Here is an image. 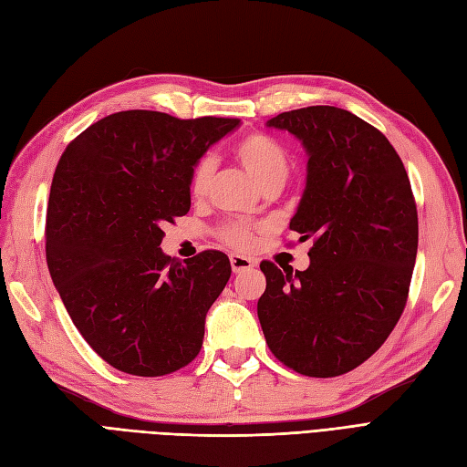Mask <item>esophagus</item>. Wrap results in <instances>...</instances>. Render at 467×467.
Here are the masks:
<instances>
[{"label":"esophagus","instance_id":"34e87169","mask_svg":"<svg viewBox=\"0 0 467 467\" xmlns=\"http://www.w3.org/2000/svg\"><path fill=\"white\" fill-rule=\"evenodd\" d=\"M230 263H232V271L237 275V273H244V271H249L251 266H255V263H253V259L249 257H244V255H232L230 257Z\"/></svg>","mask_w":467,"mask_h":467}]
</instances>
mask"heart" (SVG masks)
<instances>
[{
    "label": "heart",
    "instance_id": "heart-1",
    "mask_svg": "<svg viewBox=\"0 0 467 467\" xmlns=\"http://www.w3.org/2000/svg\"><path fill=\"white\" fill-rule=\"evenodd\" d=\"M234 153L237 161L244 165L245 171L259 187L271 185V182H285L288 175L286 151L273 138L263 134L245 136L244 140H239L237 146L234 148ZM214 167L216 163L212 155H202V158L196 161L191 171L192 196L206 194L212 173H214ZM222 237L235 249H249L253 245V225L245 222L228 223L222 230Z\"/></svg>",
    "mask_w": 467,
    "mask_h": 467
}]
</instances>
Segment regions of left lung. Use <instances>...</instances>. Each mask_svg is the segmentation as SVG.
<instances>
[{"mask_svg": "<svg viewBox=\"0 0 467 467\" xmlns=\"http://www.w3.org/2000/svg\"><path fill=\"white\" fill-rule=\"evenodd\" d=\"M268 129L298 138L306 189L290 230L314 237L306 271L263 261L257 316L273 355L312 378L350 372L401 317L417 259V206L388 138L345 109L280 112Z\"/></svg>", "mask_w": 467, "mask_h": 467, "instance_id": "1", "label": "left lung"}]
</instances>
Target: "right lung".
Returning a JSON list of instances; mask_svg holds the SVG:
<instances>
[{"label":"right lung","mask_w":467,"mask_h":467,"mask_svg":"<svg viewBox=\"0 0 467 467\" xmlns=\"http://www.w3.org/2000/svg\"><path fill=\"white\" fill-rule=\"evenodd\" d=\"M239 124L122 110L62 153L47 214L48 271L78 331L120 372L165 376L201 352L232 265L220 251L171 259L161 228L187 214L192 167Z\"/></svg>","instance_id":"obj_1"}]
</instances>
